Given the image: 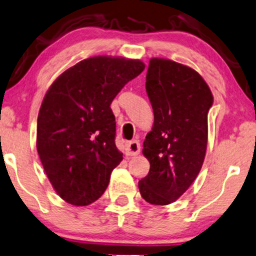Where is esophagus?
Returning a JSON list of instances; mask_svg holds the SVG:
<instances>
[{"label":"esophagus","instance_id":"obj_1","mask_svg":"<svg viewBox=\"0 0 256 256\" xmlns=\"http://www.w3.org/2000/svg\"><path fill=\"white\" fill-rule=\"evenodd\" d=\"M125 150L128 156H137L139 152H140V144H139V142L137 140L128 142V143L126 144Z\"/></svg>","mask_w":256,"mask_h":256}]
</instances>
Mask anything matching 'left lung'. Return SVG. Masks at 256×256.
<instances>
[{"label":"left lung","mask_w":256,"mask_h":256,"mask_svg":"<svg viewBox=\"0 0 256 256\" xmlns=\"http://www.w3.org/2000/svg\"><path fill=\"white\" fill-rule=\"evenodd\" d=\"M145 86L154 120L143 143L150 171L138 186L150 204L166 206L189 189L203 166L214 98L195 70L162 58L148 62Z\"/></svg>","instance_id":"1"}]
</instances>
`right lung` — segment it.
Instances as JSON below:
<instances>
[{"label": "right lung", "instance_id": "right-lung-1", "mask_svg": "<svg viewBox=\"0 0 256 256\" xmlns=\"http://www.w3.org/2000/svg\"><path fill=\"white\" fill-rule=\"evenodd\" d=\"M144 68L138 59L92 56L61 73L44 94L38 117V154L52 186L70 204L96 202L122 160L110 106Z\"/></svg>", "mask_w": 256, "mask_h": 256}]
</instances>
